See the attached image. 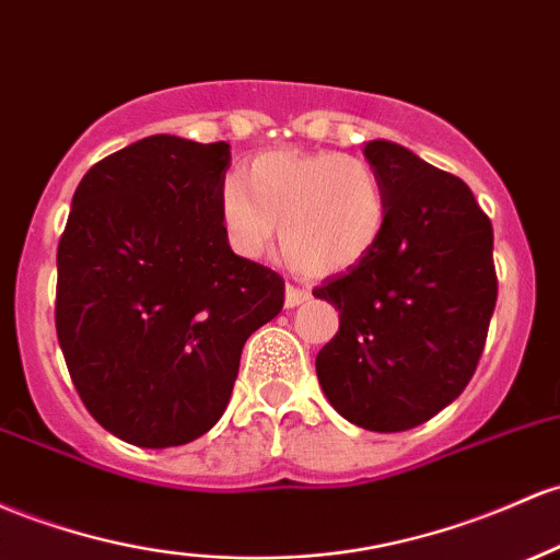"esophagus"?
<instances>
[{
  "mask_svg": "<svg viewBox=\"0 0 560 560\" xmlns=\"http://www.w3.org/2000/svg\"><path fill=\"white\" fill-rule=\"evenodd\" d=\"M308 298H311L308 290H300V287L287 284V292H284V308H298V305H303L305 300H308Z\"/></svg>",
  "mask_w": 560,
  "mask_h": 560,
  "instance_id": "obj_1",
  "label": "esophagus"
}]
</instances>
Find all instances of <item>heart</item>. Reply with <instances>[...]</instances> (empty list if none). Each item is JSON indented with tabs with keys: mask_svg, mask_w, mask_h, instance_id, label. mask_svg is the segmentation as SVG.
<instances>
[{
	"mask_svg": "<svg viewBox=\"0 0 560 560\" xmlns=\"http://www.w3.org/2000/svg\"><path fill=\"white\" fill-rule=\"evenodd\" d=\"M231 249L266 255L276 238L303 273L331 276L370 255L385 229V188L372 164L337 151H268L220 190Z\"/></svg>",
	"mask_w": 560,
	"mask_h": 560,
	"instance_id": "b5f03b06",
	"label": "heart"
}]
</instances>
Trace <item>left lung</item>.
<instances>
[{
	"label": "left lung",
	"mask_w": 560,
	"mask_h": 560,
	"mask_svg": "<svg viewBox=\"0 0 560 560\" xmlns=\"http://www.w3.org/2000/svg\"><path fill=\"white\" fill-rule=\"evenodd\" d=\"M364 156L388 214L370 255L313 290L340 311L316 374L348 422L398 433L450 407L476 372L497 303L494 233L459 177L390 140Z\"/></svg>",
	"instance_id": "8db88e82"
}]
</instances>
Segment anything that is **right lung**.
I'll return each mask as SVG.
<instances>
[{
    "label": "right lung",
    "instance_id": "1",
    "mask_svg": "<svg viewBox=\"0 0 560 560\" xmlns=\"http://www.w3.org/2000/svg\"><path fill=\"white\" fill-rule=\"evenodd\" d=\"M229 143L151 135L79 183L58 244L55 327L77 393L143 450L199 439L231 401L247 337L284 305L279 273L220 223Z\"/></svg>",
    "mask_w": 560,
    "mask_h": 560
}]
</instances>
